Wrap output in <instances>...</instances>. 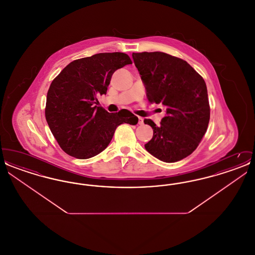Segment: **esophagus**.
I'll use <instances>...</instances> for the list:
<instances>
[{
  "label": "esophagus",
  "mask_w": 255,
  "mask_h": 255,
  "mask_svg": "<svg viewBox=\"0 0 255 255\" xmlns=\"http://www.w3.org/2000/svg\"><path fill=\"white\" fill-rule=\"evenodd\" d=\"M138 124H139V125H142V124H143V119H142V118H139V117H138Z\"/></svg>",
  "instance_id": "obj_1"
}]
</instances>
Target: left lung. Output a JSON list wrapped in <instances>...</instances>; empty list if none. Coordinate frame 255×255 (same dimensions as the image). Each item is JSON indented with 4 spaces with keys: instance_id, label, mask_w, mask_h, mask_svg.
<instances>
[{
    "instance_id": "1",
    "label": "left lung",
    "mask_w": 255,
    "mask_h": 255,
    "mask_svg": "<svg viewBox=\"0 0 255 255\" xmlns=\"http://www.w3.org/2000/svg\"><path fill=\"white\" fill-rule=\"evenodd\" d=\"M132 56L149 102L166 107L159 126L144 120L154 133L146 150L165 162L186 158L204 137L210 118L204 78L186 61L164 52H133Z\"/></svg>"
}]
</instances>
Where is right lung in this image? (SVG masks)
<instances>
[{"label": "right lung", "mask_w": 255, "mask_h": 255, "mask_svg": "<svg viewBox=\"0 0 255 255\" xmlns=\"http://www.w3.org/2000/svg\"><path fill=\"white\" fill-rule=\"evenodd\" d=\"M128 64L132 60L126 53H97L71 62L52 80L45 115L65 153L80 159L95 157L109 145L119 125L137 123L131 112L111 114L97 106V96L106 95L113 73Z\"/></svg>", "instance_id": "obj_1"}]
</instances>
